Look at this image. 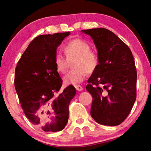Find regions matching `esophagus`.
<instances>
[{
  "label": "esophagus",
  "mask_w": 151,
  "mask_h": 151,
  "mask_svg": "<svg viewBox=\"0 0 151 151\" xmlns=\"http://www.w3.org/2000/svg\"><path fill=\"white\" fill-rule=\"evenodd\" d=\"M75 88H76V90L78 91H81L83 90V86H81V85H76L75 86Z\"/></svg>",
  "instance_id": "esophagus-1"
}]
</instances>
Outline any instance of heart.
I'll return each instance as SVG.
<instances>
[{
	"instance_id": "1",
	"label": "heart",
	"mask_w": 151,
	"mask_h": 151,
	"mask_svg": "<svg viewBox=\"0 0 151 151\" xmlns=\"http://www.w3.org/2000/svg\"><path fill=\"white\" fill-rule=\"evenodd\" d=\"M66 60L62 56L57 55L55 66L58 73L64 74L68 67V61H73L70 70L63 77L65 85H76L84 81L86 73L93 74L99 65V57L91 50V46L85 40L75 39L66 43L63 48Z\"/></svg>"
}]
</instances>
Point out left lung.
<instances>
[{
	"mask_svg": "<svg viewBox=\"0 0 151 151\" xmlns=\"http://www.w3.org/2000/svg\"><path fill=\"white\" fill-rule=\"evenodd\" d=\"M90 35L99 57V65L88 80L93 96L91 114L99 124L116 126L131 112L137 97V74L129 47L104 28L83 30Z\"/></svg>",
	"mask_w": 151,
	"mask_h": 151,
	"instance_id": "obj_1",
	"label": "left lung"
}]
</instances>
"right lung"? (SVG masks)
I'll return each instance as SVG.
<instances>
[{
  "label": "right lung",
  "instance_id": "right-lung-1",
  "mask_svg": "<svg viewBox=\"0 0 151 151\" xmlns=\"http://www.w3.org/2000/svg\"><path fill=\"white\" fill-rule=\"evenodd\" d=\"M70 32L40 35L22 54L15 68L14 86L25 115L45 132L65 129L68 106L76 94L69 85L60 91L63 83L56 70L57 49Z\"/></svg>",
  "mask_w": 151,
  "mask_h": 151
}]
</instances>
